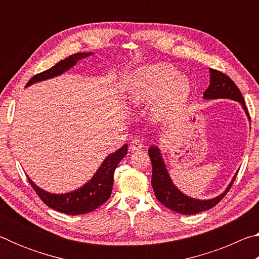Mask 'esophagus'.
<instances>
[{
  "mask_svg": "<svg viewBox=\"0 0 259 259\" xmlns=\"http://www.w3.org/2000/svg\"><path fill=\"white\" fill-rule=\"evenodd\" d=\"M143 147H144V144L142 143V140H139V139H133V140H131L130 150L139 151V150H142Z\"/></svg>",
  "mask_w": 259,
  "mask_h": 259,
  "instance_id": "1",
  "label": "esophagus"
}]
</instances>
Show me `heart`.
Instances as JSON below:
<instances>
[{
	"instance_id": "obj_1",
	"label": "heart",
	"mask_w": 259,
	"mask_h": 259,
	"mask_svg": "<svg viewBox=\"0 0 259 259\" xmlns=\"http://www.w3.org/2000/svg\"><path fill=\"white\" fill-rule=\"evenodd\" d=\"M175 67L166 64L143 66L136 71L128 83L129 98L134 103L154 99L152 113L161 117L177 111L190 98L192 85L185 76H178Z\"/></svg>"
}]
</instances>
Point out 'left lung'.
<instances>
[{"mask_svg":"<svg viewBox=\"0 0 259 259\" xmlns=\"http://www.w3.org/2000/svg\"><path fill=\"white\" fill-rule=\"evenodd\" d=\"M204 99H217V98H229L236 100L241 103L245 113L249 116V113L245 107L242 94L236 87L235 83L231 80L230 76H227L221 71L210 68V84L208 89L203 94ZM250 119V117H249ZM148 155L152 162V187L154 190L156 199L172 211L179 212L182 214H194L199 213L204 210L211 209L214 205L218 204L223 198L226 195V193L230 191V188L233 185V182L236 177L232 179L230 186L226 188V191L217 198L211 200H195L188 198L185 194L178 190L174 185L171 179H170L168 171H166L164 162L162 160L159 148L156 146H152L148 150Z\"/></svg>","mask_w":259,"mask_h":259,"instance_id":"1","label":"left lung"}]
</instances>
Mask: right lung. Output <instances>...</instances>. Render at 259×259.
I'll list each match as a JSON object with an SVG mask.
<instances>
[{
    "label": "right lung",
    "instance_id": "add662e5",
    "mask_svg": "<svg viewBox=\"0 0 259 259\" xmlns=\"http://www.w3.org/2000/svg\"><path fill=\"white\" fill-rule=\"evenodd\" d=\"M90 55V52H88V54H81L80 52V54L69 56L68 58L60 60L51 68L34 75L27 82L26 87L33 84L35 82H40L47 80V78L60 75L61 73L66 72L67 69L74 66L77 60H81ZM126 153H128V145H124L115 153L108 155L90 182H88L84 186L78 188V190L66 193V194H51V193H48L37 187L29 178L28 182L32 185L33 190L36 192L38 198L51 209L67 214L88 213L100 207L109 199L113 188L114 171H115V168L120 163V161L126 155Z\"/></svg>",
    "mask_w": 259,
    "mask_h": 259
}]
</instances>
